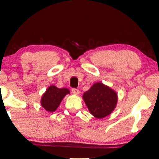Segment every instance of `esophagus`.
<instances>
[{
	"instance_id": "1",
	"label": "esophagus",
	"mask_w": 159,
	"mask_h": 159,
	"mask_svg": "<svg viewBox=\"0 0 159 159\" xmlns=\"http://www.w3.org/2000/svg\"><path fill=\"white\" fill-rule=\"evenodd\" d=\"M71 91L74 95H78V94H79L80 93V90L79 89H77V88H72Z\"/></svg>"
}]
</instances>
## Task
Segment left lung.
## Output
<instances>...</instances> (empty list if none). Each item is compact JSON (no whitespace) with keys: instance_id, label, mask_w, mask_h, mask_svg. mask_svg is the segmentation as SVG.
Wrapping results in <instances>:
<instances>
[{"instance_id":"left-lung-1","label":"left lung","mask_w":159,"mask_h":159,"mask_svg":"<svg viewBox=\"0 0 159 159\" xmlns=\"http://www.w3.org/2000/svg\"><path fill=\"white\" fill-rule=\"evenodd\" d=\"M83 98L90 114L98 118L111 114L117 103V94L102 83H95Z\"/></svg>"}]
</instances>
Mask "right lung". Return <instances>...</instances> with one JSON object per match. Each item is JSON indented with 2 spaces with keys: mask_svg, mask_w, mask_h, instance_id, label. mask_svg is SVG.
<instances>
[{
  "mask_svg": "<svg viewBox=\"0 0 159 159\" xmlns=\"http://www.w3.org/2000/svg\"><path fill=\"white\" fill-rule=\"evenodd\" d=\"M69 93V90L67 88H58L55 85H51L42 97L41 106L48 111H55L64 97Z\"/></svg>",
  "mask_w": 159,
  "mask_h": 159,
  "instance_id": "add662e5",
  "label": "right lung"
}]
</instances>
